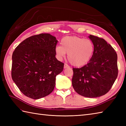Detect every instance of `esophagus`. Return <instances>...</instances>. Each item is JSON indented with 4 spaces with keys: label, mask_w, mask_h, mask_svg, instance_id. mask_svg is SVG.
<instances>
[{
    "label": "esophagus",
    "mask_w": 126,
    "mask_h": 126,
    "mask_svg": "<svg viewBox=\"0 0 126 126\" xmlns=\"http://www.w3.org/2000/svg\"><path fill=\"white\" fill-rule=\"evenodd\" d=\"M70 68V66H69L68 64H65L64 65V68L65 69V68Z\"/></svg>",
    "instance_id": "1"
}]
</instances>
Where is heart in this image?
<instances>
[{"instance_id": "b5f03b06", "label": "heart", "mask_w": 126, "mask_h": 126, "mask_svg": "<svg viewBox=\"0 0 126 126\" xmlns=\"http://www.w3.org/2000/svg\"><path fill=\"white\" fill-rule=\"evenodd\" d=\"M62 46L56 47V55L58 59H62L68 53V60L75 66H83L92 58L95 47L90 39L77 36H66L61 40Z\"/></svg>"}]
</instances>
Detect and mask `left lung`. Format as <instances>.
<instances>
[{
	"label": "left lung",
	"mask_w": 126,
	"mask_h": 126,
	"mask_svg": "<svg viewBox=\"0 0 126 126\" xmlns=\"http://www.w3.org/2000/svg\"><path fill=\"white\" fill-rule=\"evenodd\" d=\"M89 38L94 45L92 58L80 68H73L72 84L83 96L94 98L107 93L118 75L115 50L104 39L93 35Z\"/></svg>",
	"instance_id": "left-lung-1"
}]
</instances>
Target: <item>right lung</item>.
<instances>
[{
  "label": "right lung",
  "instance_id": "add662e5",
  "mask_svg": "<svg viewBox=\"0 0 126 126\" xmlns=\"http://www.w3.org/2000/svg\"><path fill=\"white\" fill-rule=\"evenodd\" d=\"M57 42L49 33L37 34L23 41L13 51L12 79L27 97L39 99L54 89L56 76L64 68L55 57Z\"/></svg>",
  "mask_w": 126,
  "mask_h": 126
}]
</instances>
